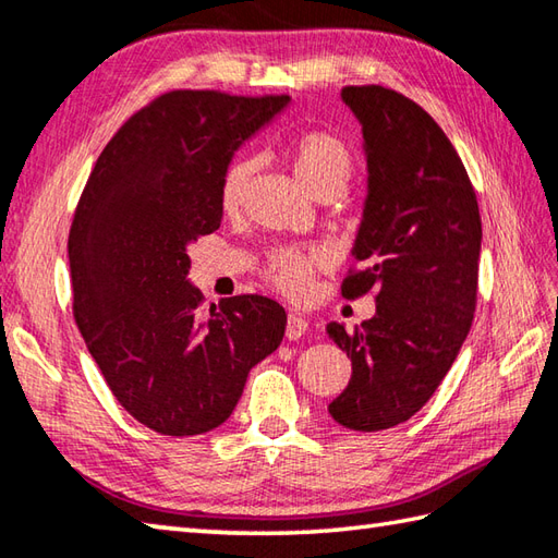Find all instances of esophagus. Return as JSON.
<instances>
[{
    "label": "esophagus",
    "instance_id": "esophagus-1",
    "mask_svg": "<svg viewBox=\"0 0 558 558\" xmlns=\"http://www.w3.org/2000/svg\"><path fill=\"white\" fill-rule=\"evenodd\" d=\"M306 330H310V324H306V318L298 316V314H290L288 316V328H286V336L288 340H300Z\"/></svg>",
    "mask_w": 558,
    "mask_h": 558
}]
</instances>
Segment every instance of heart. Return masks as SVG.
Segmentation results:
<instances>
[{
    "mask_svg": "<svg viewBox=\"0 0 558 558\" xmlns=\"http://www.w3.org/2000/svg\"><path fill=\"white\" fill-rule=\"evenodd\" d=\"M292 172L306 192L318 196L326 189L348 186L352 174V153L345 141L328 132H306L288 146ZM254 174V160L234 158L220 180V208L222 213H236L244 204L248 180ZM326 256L322 252H302V248H280L266 264V278L288 298H302L312 286L316 268H324Z\"/></svg>",
    "mask_w": 558,
    "mask_h": 558,
    "instance_id": "heart-1",
    "label": "heart"
}]
</instances>
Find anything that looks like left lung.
Listing matches in <instances>:
<instances>
[{"label": "left lung", "instance_id": "left-lung-1", "mask_svg": "<svg viewBox=\"0 0 558 558\" xmlns=\"http://www.w3.org/2000/svg\"><path fill=\"white\" fill-rule=\"evenodd\" d=\"M362 124L366 196L342 282L348 300L376 292L362 328L330 322L352 378L328 412L354 432H381L420 412L465 342L477 302L482 220L465 165L417 102L384 86L340 90Z\"/></svg>", "mask_w": 558, "mask_h": 558}]
</instances>
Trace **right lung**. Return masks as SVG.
Here are the masks:
<instances>
[{
    "mask_svg": "<svg viewBox=\"0 0 558 558\" xmlns=\"http://www.w3.org/2000/svg\"><path fill=\"white\" fill-rule=\"evenodd\" d=\"M290 105L172 90L136 112L93 168L69 232L74 316L114 398L165 436L216 429L288 314L260 294L201 306L189 246L222 220L220 180Z\"/></svg>",
    "mask_w": 558,
    "mask_h": 558,
    "instance_id": "add662e5",
    "label": "right lung"
}]
</instances>
